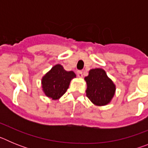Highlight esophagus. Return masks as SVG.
<instances>
[{
	"mask_svg": "<svg viewBox=\"0 0 148 148\" xmlns=\"http://www.w3.org/2000/svg\"><path fill=\"white\" fill-rule=\"evenodd\" d=\"M77 75H78V78H82L83 77V72L82 70H78L77 72Z\"/></svg>",
	"mask_w": 148,
	"mask_h": 148,
	"instance_id": "1",
	"label": "esophagus"
}]
</instances>
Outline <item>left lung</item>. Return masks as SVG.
I'll return each instance as SVG.
<instances>
[{
  "label": "left lung",
  "mask_w": 148,
  "mask_h": 148,
  "mask_svg": "<svg viewBox=\"0 0 148 148\" xmlns=\"http://www.w3.org/2000/svg\"><path fill=\"white\" fill-rule=\"evenodd\" d=\"M84 80L87 86V96L92 103L97 106H104L110 102L115 95L116 85L103 69L90 70Z\"/></svg>",
  "instance_id": "left-lung-1"
}]
</instances>
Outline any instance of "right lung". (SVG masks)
Here are the masks:
<instances>
[{"instance_id": "add662e5", "label": "right lung", "mask_w": 148, "mask_h": 148, "mask_svg": "<svg viewBox=\"0 0 148 148\" xmlns=\"http://www.w3.org/2000/svg\"><path fill=\"white\" fill-rule=\"evenodd\" d=\"M75 76L74 72L66 71L61 64L55 65L41 80L44 94L53 100L60 99L66 92L70 82Z\"/></svg>"}]
</instances>
